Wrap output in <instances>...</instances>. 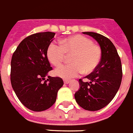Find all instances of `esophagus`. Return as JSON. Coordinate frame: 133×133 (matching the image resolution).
I'll list each match as a JSON object with an SVG mask.
<instances>
[{
    "label": "esophagus",
    "mask_w": 133,
    "mask_h": 133,
    "mask_svg": "<svg viewBox=\"0 0 133 133\" xmlns=\"http://www.w3.org/2000/svg\"><path fill=\"white\" fill-rule=\"evenodd\" d=\"M63 82L65 84H68V83L70 82V80H69V79H64Z\"/></svg>",
    "instance_id": "esophagus-1"
}]
</instances>
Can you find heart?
I'll use <instances>...</instances> for the list:
<instances>
[{"label": "heart", "instance_id": "obj_1", "mask_svg": "<svg viewBox=\"0 0 133 133\" xmlns=\"http://www.w3.org/2000/svg\"><path fill=\"white\" fill-rule=\"evenodd\" d=\"M61 44L51 43L47 49V57L54 66L61 65L66 58L72 55V63L59 67L56 75L64 79L77 77L82 72L89 74L99 66L102 57V49L93 44V41L85 36L77 34L63 39Z\"/></svg>", "mask_w": 133, "mask_h": 133}]
</instances>
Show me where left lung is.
Listing matches in <instances>:
<instances>
[{
    "instance_id": "obj_1",
    "label": "left lung",
    "mask_w": 133,
    "mask_h": 133,
    "mask_svg": "<svg viewBox=\"0 0 133 133\" xmlns=\"http://www.w3.org/2000/svg\"><path fill=\"white\" fill-rule=\"evenodd\" d=\"M100 45L101 62L97 69L85 77L88 82L79 79L80 87L75 94L79 107L87 111H98L111 102L121 86L122 65L117 50L111 40L102 34L86 31Z\"/></svg>"
}]
</instances>
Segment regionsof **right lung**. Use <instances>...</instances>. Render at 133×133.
I'll list each match as a JSON object with an SVG mask.
<instances>
[{
  "label": "right lung",
  "instance_id": "1",
  "mask_svg": "<svg viewBox=\"0 0 133 133\" xmlns=\"http://www.w3.org/2000/svg\"><path fill=\"white\" fill-rule=\"evenodd\" d=\"M54 32L36 33L24 39L17 47L11 60L10 81L21 103L34 111H42L56 101L58 91L63 85L59 77H45L52 68L47 49Z\"/></svg>",
  "mask_w": 133,
  "mask_h": 133
}]
</instances>
